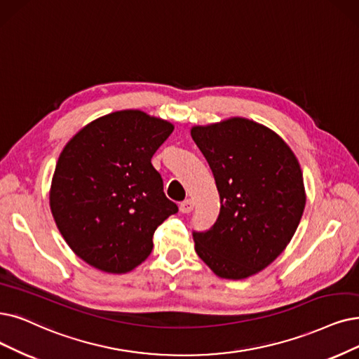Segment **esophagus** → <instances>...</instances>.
Returning a JSON list of instances; mask_svg holds the SVG:
<instances>
[{
    "instance_id": "1",
    "label": "esophagus",
    "mask_w": 359,
    "mask_h": 359,
    "mask_svg": "<svg viewBox=\"0 0 359 359\" xmlns=\"http://www.w3.org/2000/svg\"><path fill=\"white\" fill-rule=\"evenodd\" d=\"M193 208H194V203H193V200H190V198L184 200V202L180 205V210L182 213H190L193 210Z\"/></svg>"
}]
</instances>
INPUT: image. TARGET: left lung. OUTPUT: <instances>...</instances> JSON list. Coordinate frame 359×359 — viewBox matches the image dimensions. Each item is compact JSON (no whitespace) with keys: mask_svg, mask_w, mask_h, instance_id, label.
Here are the masks:
<instances>
[{"mask_svg":"<svg viewBox=\"0 0 359 359\" xmlns=\"http://www.w3.org/2000/svg\"><path fill=\"white\" fill-rule=\"evenodd\" d=\"M221 198L217 222L193 233L194 249L221 278L245 280L287 248L306 203L297 157L277 133L246 118L191 128Z\"/></svg>","mask_w":359,"mask_h":359,"instance_id":"1","label":"left lung"}]
</instances>
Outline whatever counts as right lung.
<instances>
[{
  "label": "right lung",
  "mask_w": 359,
  "mask_h": 359,
  "mask_svg": "<svg viewBox=\"0 0 359 359\" xmlns=\"http://www.w3.org/2000/svg\"><path fill=\"white\" fill-rule=\"evenodd\" d=\"M174 131L142 110H119L85 125L63 147L50 209L69 248L88 265L125 274L144 262L153 234L178 206L163 193L151 157Z\"/></svg>",
  "instance_id": "right-lung-1"
}]
</instances>
